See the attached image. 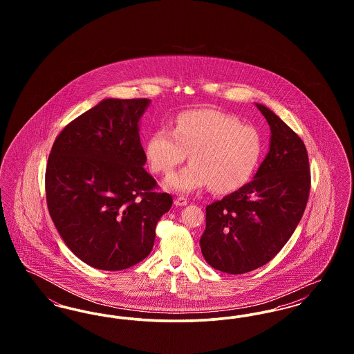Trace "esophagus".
<instances>
[{
    "mask_svg": "<svg viewBox=\"0 0 354 354\" xmlns=\"http://www.w3.org/2000/svg\"><path fill=\"white\" fill-rule=\"evenodd\" d=\"M188 203V201L185 199V196H179V198H176L175 201H174V204L176 205V207H183Z\"/></svg>",
    "mask_w": 354,
    "mask_h": 354,
    "instance_id": "esophagus-1",
    "label": "esophagus"
}]
</instances>
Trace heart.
Segmentation results:
<instances>
[{
    "instance_id": "1",
    "label": "heart",
    "mask_w": 354,
    "mask_h": 354,
    "mask_svg": "<svg viewBox=\"0 0 354 354\" xmlns=\"http://www.w3.org/2000/svg\"><path fill=\"white\" fill-rule=\"evenodd\" d=\"M261 150L254 127L215 110L182 114L174 130H156L146 146L151 169L158 174H167L189 153L191 163L165 180L169 189L182 194L207 185L216 194L235 191L251 178Z\"/></svg>"
}]
</instances>
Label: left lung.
Returning a JSON list of instances; mask_svg holds the SVG:
<instances>
[{"instance_id":"obj_1","label":"left lung","mask_w":354,"mask_h":354,"mask_svg":"<svg viewBox=\"0 0 354 354\" xmlns=\"http://www.w3.org/2000/svg\"><path fill=\"white\" fill-rule=\"evenodd\" d=\"M270 127V151L252 180L205 208L201 248L215 270L241 274L267 264L303 216L310 171L301 138L272 110L254 103Z\"/></svg>"}]
</instances>
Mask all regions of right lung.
I'll use <instances>...</instances> for the list:
<instances>
[{"mask_svg":"<svg viewBox=\"0 0 354 354\" xmlns=\"http://www.w3.org/2000/svg\"><path fill=\"white\" fill-rule=\"evenodd\" d=\"M150 103L106 98L70 122L51 147V220L68 250L97 270H126L146 259L172 205L143 167L139 122Z\"/></svg>","mask_w":354,"mask_h":354,"instance_id":"add662e5","label":"right lung"}]
</instances>
